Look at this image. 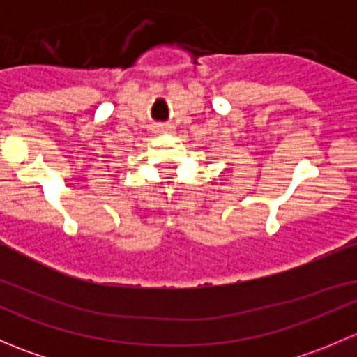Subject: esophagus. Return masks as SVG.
Wrapping results in <instances>:
<instances>
[{
	"instance_id": "34e87169",
	"label": "esophagus",
	"mask_w": 357,
	"mask_h": 357,
	"mask_svg": "<svg viewBox=\"0 0 357 357\" xmlns=\"http://www.w3.org/2000/svg\"><path fill=\"white\" fill-rule=\"evenodd\" d=\"M171 129H172V126H164V124L157 126L158 132H167V131H171Z\"/></svg>"
}]
</instances>
